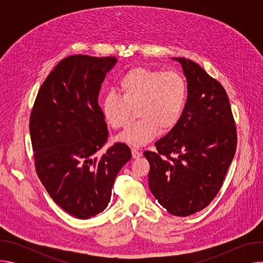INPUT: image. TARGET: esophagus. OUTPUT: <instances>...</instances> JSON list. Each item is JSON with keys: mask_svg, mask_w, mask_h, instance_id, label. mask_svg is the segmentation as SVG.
<instances>
[{"mask_svg": "<svg viewBox=\"0 0 263 263\" xmlns=\"http://www.w3.org/2000/svg\"><path fill=\"white\" fill-rule=\"evenodd\" d=\"M142 156V153L140 152V151H138V149H136V148H132V157L133 158H139V157H141Z\"/></svg>", "mask_w": 263, "mask_h": 263, "instance_id": "esophagus-1", "label": "esophagus"}]
</instances>
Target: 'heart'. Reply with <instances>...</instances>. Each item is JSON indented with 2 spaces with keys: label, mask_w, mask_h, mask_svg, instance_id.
I'll use <instances>...</instances> for the list:
<instances>
[{
  "label": "heart",
  "mask_w": 263,
  "mask_h": 263,
  "mask_svg": "<svg viewBox=\"0 0 263 263\" xmlns=\"http://www.w3.org/2000/svg\"><path fill=\"white\" fill-rule=\"evenodd\" d=\"M121 97L108 93L103 101V114L114 129L126 128L133 117L138 121L119 136V140L140 146L158 132L173 129L180 121L186 103V83L175 70L160 71L135 67L120 80Z\"/></svg>",
  "instance_id": "1"
}]
</instances>
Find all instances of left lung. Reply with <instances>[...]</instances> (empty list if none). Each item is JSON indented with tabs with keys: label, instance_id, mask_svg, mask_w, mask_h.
<instances>
[{
	"label": "left lung",
	"instance_id": "8db88e82",
	"mask_svg": "<svg viewBox=\"0 0 263 263\" xmlns=\"http://www.w3.org/2000/svg\"><path fill=\"white\" fill-rule=\"evenodd\" d=\"M178 60L189 97L178 124L145 151L149 191L171 214L187 216L215 198L233 160L237 133L222 85L196 62Z\"/></svg>",
	"mask_w": 263,
	"mask_h": 263
}]
</instances>
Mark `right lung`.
<instances>
[{
    "instance_id": "1",
    "label": "right lung",
    "mask_w": 263,
    "mask_h": 263,
    "mask_svg": "<svg viewBox=\"0 0 263 263\" xmlns=\"http://www.w3.org/2000/svg\"><path fill=\"white\" fill-rule=\"evenodd\" d=\"M117 61L87 55L62 59L43 83L31 111L37 176L54 202L80 219L108 206L116 177L132 156L123 142L96 156L108 139L98 96Z\"/></svg>"
}]
</instances>
